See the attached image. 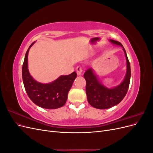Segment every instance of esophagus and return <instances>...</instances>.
<instances>
[{
  "label": "esophagus",
  "instance_id": "esophagus-1",
  "mask_svg": "<svg viewBox=\"0 0 153 153\" xmlns=\"http://www.w3.org/2000/svg\"><path fill=\"white\" fill-rule=\"evenodd\" d=\"M82 69L81 67L80 66H78L76 69V71L77 73V75H82Z\"/></svg>",
  "mask_w": 153,
  "mask_h": 153
}]
</instances>
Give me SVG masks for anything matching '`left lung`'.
Segmentation results:
<instances>
[{
    "instance_id": "obj_1",
    "label": "left lung",
    "mask_w": 153,
    "mask_h": 153,
    "mask_svg": "<svg viewBox=\"0 0 153 153\" xmlns=\"http://www.w3.org/2000/svg\"><path fill=\"white\" fill-rule=\"evenodd\" d=\"M110 42L123 48L126 61V72L123 80L117 86L108 87L100 80L92 68L86 70L84 76L86 81L85 91L87 101L93 107L98 109H107L117 105L126 96L131 77L130 64L123 45L119 41L109 39Z\"/></svg>"
}]
</instances>
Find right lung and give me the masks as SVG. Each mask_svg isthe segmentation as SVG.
Masks as SVG:
<instances>
[{
	"mask_svg": "<svg viewBox=\"0 0 153 153\" xmlns=\"http://www.w3.org/2000/svg\"><path fill=\"white\" fill-rule=\"evenodd\" d=\"M32 43L27 50L22 66V78L26 92L29 98L41 108L56 109L65 105L68 92L76 77L75 71L68 75H61L56 80L43 84L34 80L28 69V54Z\"/></svg>",
	"mask_w": 153,
	"mask_h": 153,
	"instance_id": "1",
	"label": "right lung"
}]
</instances>
